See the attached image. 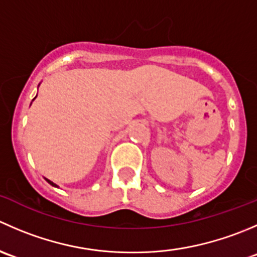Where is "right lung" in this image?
I'll use <instances>...</instances> for the list:
<instances>
[{
    "label": "right lung",
    "instance_id": "add662e5",
    "mask_svg": "<svg viewBox=\"0 0 257 257\" xmlns=\"http://www.w3.org/2000/svg\"><path fill=\"white\" fill-rule=\"evenodd\" d=\"M46 180H47V181H48V183H49V184H51V185H53V186H57V185H56V184H53V183H52V181H51V180H48V179H46Z\"/></svg>",
    "mask_w": 257,
    "mask_h": 257
}]
</instances>
